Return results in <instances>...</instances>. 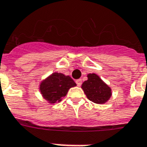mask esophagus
<instances>
[{"label": "esophagus", "mask_w": 147, "mask_h": 147, "mask_svg": "<svg viewBox=\"0 0 147 147\" xmlns=\"http://www.w3.org/2000/svg\"><path fill=\"white\" fill-rule=\"evenodd\" d=\"M76 83H77V86H82V79H78V80H76Z\"/></svg>", "instance_id": "34e87169"}]
</instances>
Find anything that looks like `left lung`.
<instances>
[{
    "label": "left lung",
    "instance_id": "obj_1",
    "mask_svg": "<svg viewBox=\"0 0 147 147\" xmlns=\"http://www.w3.org/2000/svg\"><path fill=\"white\" fill-rule=\"evenodd\" d=\"M88 80L85 81L82 88L84 90L86 97L95 103H104L111 97V88L106 85L95 74L87 75Z\"/></svg>",
    "mask_w": 147,
    "mask_h": 147
}]
</instances>
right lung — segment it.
I'll return each instance as SVG.
<instances>
[{"instance_id": "add662e5", "label": "right lung", "mask_w": 147, "mask_h": 147, "mask_svg": "<svg viewBox=\"0 0 147 147\" xmlns=\"http://www.w3.org/2000/svg\"><path fill=\"white\" fill-rule=\"evenodd\" d=\"M76 83L69 76L54 73L40 84V91L44 98L49 103L60 102L66 95L69 88L75 86Z\"/></svg>"}]
</instances>
